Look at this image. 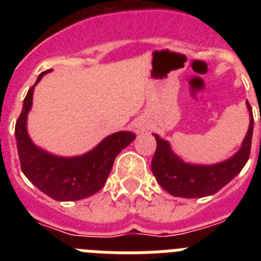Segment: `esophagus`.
I'll return each mask as SVG.
<instances>
[{
	"label": "esophagus",
	"instance_id": "34e87169",
	"mask_svg": "<svg viewBox=\"0 0 261 261\" xmlns=\"http://www.w3.org/2000/svg\"><path fill=\"white\" fill-rule=\"evenodd\" d=\"M147 128V124L144 119H138L136 120L135 124H133V129H135L136 133H142L145 132Z\"/></svg>",
	"mask_w": 261,
	"mask_h": 261
}]
</instances>
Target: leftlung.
Returning <instances> with one entry per match:
<instances>
[{"instance_id": "obj_1", "label": "left lung", "mask_w": 261, "mask_h": 261, "mask_svg": "<svg viewBox=\"0 0 261 261\" xmlns=\"http://www.w3.org/2000/svg\"><path fill=\"white\" fill-rule=\"evenodd\" d=\"M247 107L251 114L250 128L241 150L225 162L213 166H195L184 163L170 149L167 141L155 136L156 149L151 159V171L156 181L170 195L186 199H196L214 195L234 179L250 158L253 132V116L250 103Z\"/></svg>"}]
</instances>
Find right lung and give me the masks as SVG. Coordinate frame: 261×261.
<instances>
[{
  "label": "right lung",
  "instance_id": "obj_1",
  "mask_svg": "<svg viewBox=\"0 0 261 261\" xmlns=\"http://www.w3.org/2000/svg\"><path fill=\"white\" fill-rule=\"evenodd\" d=\"M47 71L40 73L36 84ZM32 93L34 86L24 98L22 112L15 124L18 155L23 174L41 192L57 201H75L102 190L115 158L135 140V133H114L85 155L74 158L50 155L32 144L27 135L26 120L32 106Z\"/></svg>",
  "mask_w": 261,
  "mask_h": 261
}]
</instances>
